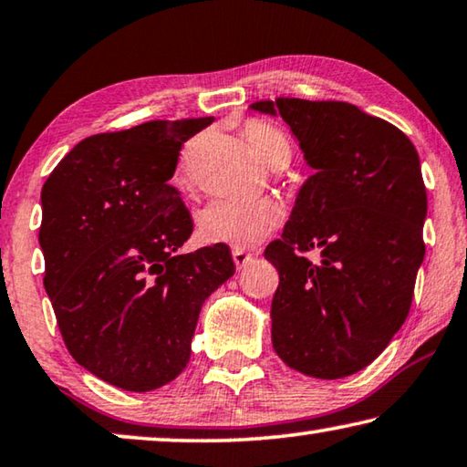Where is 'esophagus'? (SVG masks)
<instances>
[{
	"mask_svg": "<svg viewBox=\"0 0 467 467\" xmlns=\"http://www.w3.org/2000/svg\"><path fill=\"white\" fill-rule=\"evenodd\" d=\"M233 260L236 264V268H245L247 264L254 262V254H249L245 249H233Z\"/></svg>",
	"mask_w": 467,
	"mask_h": 467,
	"instance_id": "obj_1",
	"label": "esophagus"
}]
</instances>
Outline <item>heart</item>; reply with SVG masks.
Returning <instances> with one entry per match:
<instances>
[{
  "mask_svg": "<svg viewBox=\"0 0 467 467\" xmlns=\"http://www.w3.org/2000/svg\"><path fill=\"white\" fill-rule=\"evenodd\" d=\"M245 139L264 164L286 161L291 147L283 130L262 120L245 124ZM189 153L182 155L179 179L187 172ZM285 210L276 199H216L207 203L197 216V234L210 245H231L236 249L254 247L264 241L280 222Z\"/></svg>",
  "mask_w": 467,
  "mask_h": 467,
  "instance_id": "1",
  "label": "heart"
}]
</instances>
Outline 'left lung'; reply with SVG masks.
I'll return each instance as SVG.
<instances>
[{
    "mask_svg": "<svg viewBox=\"0 0 467 467\" xmlns=\"http://www.w3.org/2000/svg\"><path fill=\"white\" fill-rule=\"evenodd\" d=\"M249 108L283 118L314 170L283 239L264 254L280 276L274 351L306 376L345 379L372 364L410 314L426 251L418 151L393 124L351 103L280 98ZM312 248L321 251L317 265L302 255Z\"/></svg>",
    "mask_w": 467,
    "mask_h": 467,
    "instance_id": "obj_1",
    "label": "left lung"
}]
</instances>
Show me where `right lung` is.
I'll use <instances>...</instances> for the list:
<instances>
[{"label":"right lung","mask_w":467,"mask_h":467,"mask_svg":"<svg viewBox=\"0 0 467 467\" xmlns=\"http://www.w3.org/2000/svg\"><path fill=\"white\" fill-rule=\"evenodd\" d=\"M213 118L93 135L41 189L46 291L74 359L132 393L189 364L203 301L234 274L228 245L179 254L193 220L170 187L184 140Z\"/></svg>","instance_id":"add662e5"}]
</instances>
